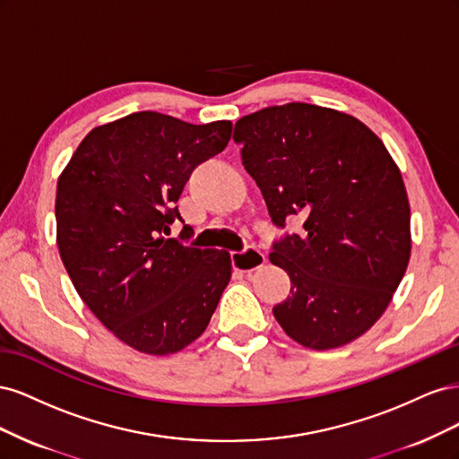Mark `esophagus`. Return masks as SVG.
<instances>
[{
    "instance_id": "esophagus-1",
    "label": "esophagus",
    "mask_w": 459,
    "mask_h": 459,
    "mask_svg": "<svg viewBox=\"0 0 459 459\" xmlns=\"http://www.w3.org/2000/svg\"><path fill=\"white\" fill-rule=\"evenodd\" d=\"M266 262V256H264L258 248H247L243 253H231V266L233 270L248 273L260 268L262 264Z\"/></svg>"
}]
</instances>
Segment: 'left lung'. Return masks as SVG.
Masks as SVG:
<instances>
[{
	"label": "left lung",
	"instance_id": "1",
	"mask_svg": "<svg viewBox=\"0 0 459 459\" xmlns=\"http://www.w3.org/2000/svg\"><path fill=\"white\" fill-rule=\"evenodd\" d=\"M245 170L277 228L304 231L273 243L290 295L273 307L287 335L337 349L377 322L406 273L411 235L402 174L366 124L339 110L287 103L235 122Z\"/></svg>",
	"mask_w": 459,
	"mask_h": 459
}]
</instances>
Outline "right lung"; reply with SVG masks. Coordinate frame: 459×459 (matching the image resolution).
I'll return each mask as SVG.
<instances>
[{"label": "right lung", "mask_w": 459, "mask_h": 459, "mask_svg": "<svg viewBox=\"0 0 459 459\" xmlns=\"http://www.w3.org/2000/svg\"><path fill=\"white\" fill-rule=\"evenodd\" d=\"M231 126L142 110L93 128L59 176L61 260L93 316L135 351L186 349L230 283V253L166 235L182 220L176 203L191 172L226 149Z\"/></svg>", "instance_id": "1"}]
</instances>
